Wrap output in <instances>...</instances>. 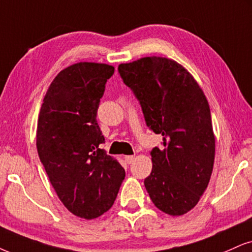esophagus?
I'll use <instances>...</instances> for the list:
<instances>
[{
  "label": "esophagus",
  "instance_id": "1",
  "mask_svg": "<svg viewBox=\"0 0 252 252\" xmlns=\"http://www.w3.org/2000/svg\"><path fill=\"white\" fill-rule=\"evenodd\" d=\"M134 159H135V158L133 157V155H127V157H125V161L128 164H131L133 161H134Z\"/></svg>",
  "mask_w": 252,
  "mask_h": 252
}]
</instances>
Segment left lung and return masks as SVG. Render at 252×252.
<instances>
[{"label":"left lung","mask_w":252,"mask_h":252,"mask_svg":"<svg viewBox=\"0 0 252 252\" xmlns=\"http://www.w3.org/2000/svg\"><path fill=\"white\" fill-rule=\"evenodd\" d=\"M139 100L146 125L162 135L151 151L145 187L161 212L188 213L208 187L215 158V136L208 100L191 74L175 61L145 57L118 66Z\"/></svg>","instance_id":"8db88e82"}]
</instances>
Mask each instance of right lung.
<instances>
[{"label": "right lung", "mask_w": 252, "mask_h": 252, "mask_svg": "<svg viewBox=\"0 0 252 252\" xmlns=\"http://www.w3.org/2000/svg\"><path fill=\"white\" fill-rule=\"evenodd\" d=\"M114 73L106 64L77 63L57 74L46 92L37 152L52 187L71 213L92 220L113 206L125 169L101 150L97 123L105 85Z\"/></svg>", "instance_id": "add662e5"}]
</instances>
